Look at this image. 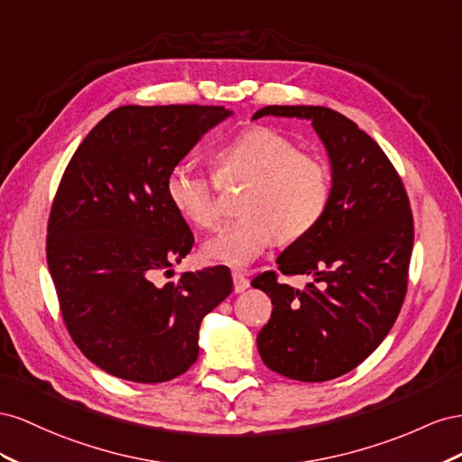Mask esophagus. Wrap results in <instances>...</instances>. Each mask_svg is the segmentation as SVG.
<instances>
[{"label": "esophagus", "instance_id": "1", "mask_svg": "<svg viewBox=\"0 0 462 462\" xmlns=\"http://www.w3.org/2000/svg\"><path fill=\"white\" fill-rule=\"evenodd\" d=\"M232 281H234V292H244V290L249 286V281H247V276L244 274V273H240V271H234L232 273Z\"/></svg>", "mask_w": 462, "mask_h": 462}]
</instances>
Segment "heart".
Listing matches in <instances>:
<instances>
[{"label":"heart","mask_w":462,"mask_h":462,"mask_svg":"<svg viewBox=\"0 0 462 462\" xmlns=\"http://www.w3.org/2000/svg\"><path fill=\"white\" fill-rule=\"evenodd\" d=\"M222 181L242 180L247 188L240 213L218 236L207 242L205 254L226 265L242 267L279 240L292 244L308 236L331 201V170L323 158L306 151L281 131L249 125L215 152ZM164 193L193 226L215 230L220 222L215 180L188 162L166 172Z\"/></svg>","instance_id":"heart-1"}]
</instances>
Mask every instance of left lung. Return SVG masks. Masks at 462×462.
Here are the masks:
<instances>
[{"label":"left lung","instance_id":"1","mask_svg":"<svg viewBox=\"0 0 462 462\" xmlns=\"http://www.w3.org/2000/svg\"><path fill=\"white\" fill-rule=\"evenodd\" d=\"M263 116L306 117L333 166L321 222L252 284L273 300L257 335L263 362L290 379L321 383L348 374L397 321L408 288L414 217L404 183L379 144L346 116L323 106H265ZM306 273L304 291L278 276Z\"/></svg>","mask_w":462,"mask_h":462}]
</instances>
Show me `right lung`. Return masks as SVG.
I'll return each mask as SVG.
<instances>
[{
  "instance_id": "1",
  "label": "right lung",
  "mask_w": 462,
  "mask_h": 462,
  "mask_svg": "<svg viewBox=\"0 0 462 462\" xmlns=\"http://www.w3.org/2000/svg\"><path fill=\"white\" fill-rule=\"evenodd\" d=\"M230 112L170 104L112 110L79 144L51 201L46 259L77 348L104 372L162 383L199 356V323L232 292L228 267L161 284L195 244L166 172Z\"/></svg>"
}]
</instances>
